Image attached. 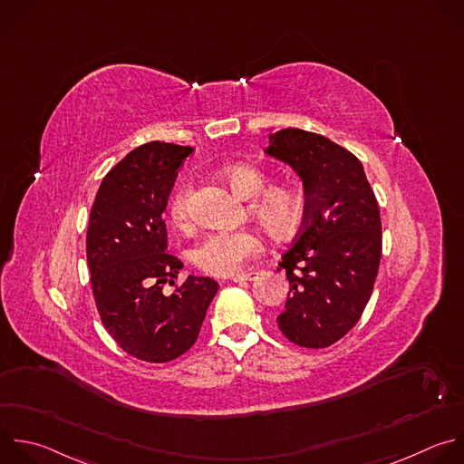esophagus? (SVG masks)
Returning <instances> with one entry per match:
<instances>
[{
  "label": "esophagus",
  "instance_id": "esophagus-1",
  "mask_svg": "<svg viewBox=\"0 0 464 464\" xmlns=\"http://www.w3.org/2000/svg\"><path fill=\"white\" fill-rule=\"evenodd\" d=\"M256 275H258V271H255V269H249V271H246V273H240V275H235V276H231V280H233V282H247V280H253V278H256Z\"/></svg>",
  "mask_w": 464,
  "mask_h": 464
}]
</instances>
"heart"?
<instances>
[{
    "mask_svg": "<svg viewBox=\"0 0 464 464\" xmlns=\"http://www.w3.org/2000/svg\"><path fill=\"white\" fill-rule=\"evenodd\" d=\"M224 179L240 198L249 200V213L273 237L291 235L305 209L304 193L293 184H271L266 171L249 164H235L224 169ZM191 184H180L169 198L171 220L184 227L191 222ZM264 244L253 229H227L209 233L193 251L197 267L213 276H229L262 251Z\"/></svg>",
    "mask_w": 464,
    "mask_h": 464,
    "instance_id": "1",
    "label": "heart"
}]
</instances>
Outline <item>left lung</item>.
Instances as JSON below:
<instances>
[{"label": "left lung", "instance_id": "8db88e82", "mask_svg": "<svg viewBox=\"0 0 464 464\" xmlns=\"http://www.w3.org/2000/svg\"><path fill=\"white\" fill-rule=\"evenodd\" d=\"M271 157L305 189L304 222L278 267L289 280L280 332L300 348H328L362 317L382 255L379 204L353 152L323 134L282 129Z\"/></svg>", "mask_w": 464, "mask_h": 464}]
</instances>
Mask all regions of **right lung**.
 <instances>
[{"instance_id": "obj_1", "label": "right lung", "mask_w": 464, "mask_h": 464, "mask_svg": "<svg viewBox=\"0 0 464 464\" xmlns=\"http://www.w3.org/2000/svg\"><path fill=\"white\" fill-rule=\"evenodd\" d=\"M193 147L149 141L102 180L87 227V264L103 328L129 355L169 362L198 339L218 291L209 276L177 284L182 260L168 251L164 211ZM173 285V294L163 287Z\"/></svg>"}]
</instances>
